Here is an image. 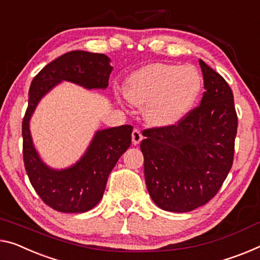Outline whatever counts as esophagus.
<instances>
[{"mask_svg":"<svg viewBox=\"0 0 260 260\" xmlns=\"http://www.w3.org/2000/svg\"><path fill=\"white\" fill-rule=\"evenodd\" d=\"M142 139H143V136H142L141 130L134 129V131H133V144L134 145H138V144L142 142Z\"/></svg>","mask_w":260,"mask_h":260,"instance_id":"esophagus-1","label":"esophagus"}]
</instances>
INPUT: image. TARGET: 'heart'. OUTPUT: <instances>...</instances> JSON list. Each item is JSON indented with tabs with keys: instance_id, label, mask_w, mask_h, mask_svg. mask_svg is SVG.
Instances as JSON below:
<instances>
[{
	"instance_id": "b5f03b06",
	"label": "heart",
	"mask_w": 260,
	"mask_h": 260,
	"mask_svg": "<svg viewBox=\"0 0 260 260\" xmlns=\"http://www.w3.org/2000/svg\"><path fill=\"white\" fill-rule=\"evenodd\" d=\"M201 90V77L191 66L155 62L136 71L123 87L125 99L146 106L144 116L151 125L177 124L194 106Z\"/></svg>"
}]
</instances>
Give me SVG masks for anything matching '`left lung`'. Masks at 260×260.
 I'll return each mask as SVG.
<instances>
[{
  "instance_id": "1",
  "label": "left lung",
  "mask_w": 260,
  "mask_h": 260,
  "mask_svg": "<svg viewBox=\"0 0 260 260\" xmlns=\"http://www.w3.org/2000/svg\"><path fill=\"white\" fill-rule=\"evenodd\" d=\"M205 93L177 124L144 130L146 187L159 208L186 213L210 201L233 166L237 114L233 90L200 59Z\"/></svg>"
}]
</instances>
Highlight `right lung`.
Wrapping results in <instances>:
<instances>
[{"label":"right lung","mask_w":260,"mask_h":260,"mask_svg":"<svg viewBox=\"0 0 260 260\" xmlns=\"http://www.w3.org/2000/svg\"><path fill=\"white\" fill-rule=\"evenodd\" d=\"M111 71L106 54L71 51L47 63L31 82L22 123L24 166L36 193L57 211L85 213L101 201L110 172L129 149L133 126L98 131L78 162L69 169L53 170L42 161L35 149L30 118L41 99L58 83L70 81L87 89H106Z\"/></svg>","instance_id":"right-lung-1"}]
</instances>
